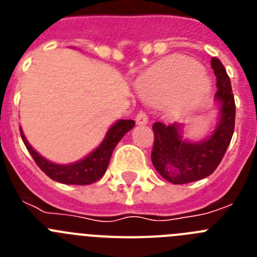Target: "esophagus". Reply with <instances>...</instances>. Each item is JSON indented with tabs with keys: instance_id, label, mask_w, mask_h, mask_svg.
<instances>
[{
	"instance_id": "34e87169",
	"label": "esophagus",
	"mask_w": 257,
	"mask_h": 257,
	"mask_svg": "<svg viewBox=\"0 0 257 257\" xmlns=\"http://www.w3.org/2000/svg\"><path fill=\"white\" fill-rule=\"evenodd\" d=\"M135 121H136V123L142 124V126H143V124H147V123H148V115H147V113H145V112L140 110V112L136 114Z\"/></svg>"
}]
</instances>
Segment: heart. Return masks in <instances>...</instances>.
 I'll use <instances>...</instances> for the list:
<instances>
[{
    "label": "heart",
    "instance_id": "b5f03b06",
    "mask_svg": "<svg viewBox=\"0 0 257 257\" xmlns=\"http://www.w3.org/2000/svg\"><path fill=\"white\" fill-rule=\"evenodd\" d=\"M136 87L147 100L154 104L166 103L167 113L178 117L205 95L208 81L196 61L174 56L143 76Z\"/></svg>",
    "mask_w": 257,
    "mask_h": 257
}]
</instances>
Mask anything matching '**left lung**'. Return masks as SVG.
<instances>
[{
  "mask_svg": "<svg viewBox=\"0 0 257 257\" xmlns=\"http://www.w3.org/2000/svg\"><path fill=\"white\" fill-rule=\"evenodd\" d=\"M216 76L215 99L220 117L215 130L205 140L193 143L183 139V123L153 124L154 143L152 162L158 174L172 184H188L210 176L225 154L234 133L235 103L230 78L221 61L211 59Z\"/></svg>",
  "mask_w": 257,
  "mask_h": 257,
  "instance_id": "left-lung-1",
  "label": "left lung"
}]
</instances>
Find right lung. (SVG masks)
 <instances>
[{
    "label": "right lung",
    "mask_w": 257,
    "mask_h": 257,
    "mask_svg": "<svg viewBox=\"0 0 257 257\" xmlns=\"http://www.w3.org/2000/svg\"><path fill=\"white\" fill-rule=\"evenodd\" d=\"M134 124H135V122L133 119H119V121H117L109 128L104 140L95 151H92L83 160L70 163V165H56V163L45 160L44 157H41L35 149L32 148L22 128H20V135H22L23 142L31 153L32 158L35 160L38 167L50 179L63 184L88 185V184H92L99 180L105 174L115 145L123 138L127 131L133 128Z\"/></svg>",
    "instance_id": "obj_1"
}]
</instances>
